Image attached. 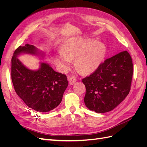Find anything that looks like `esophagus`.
<instances>
[{"instance_id": "obj_1", "label": "esophagus", "mask_w": 147, "mask_h": 147, "mask_svg": "<svg viewBox=\"0 0 147 147\" xmlns=\"http://www.w3.org/2000/svg\"><path fill=\"white\" fill-rule=\"evenodd\" d=\"M69 79V82L70 84H73L76 82V78H75L74 76H71L70 77L68 78Z\"/></svg>"}]
</instances>
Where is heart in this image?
Returning <instances> with one entry per match:
<instances>
[{
  "label": "heart",
  "mask_w": 147,
  "mask_h": 147,
  "mask_svg": "<svg viewBox=\"0 0 147 147\" xmlns=\"http://www.w3.org/2000/svg\"><path fill=\"white\" fill-rule=\"evenodd\" d=\"M104 44L92 39L73 38L64 44L63 51H59L57 59L64 70L72 65V59L75 58V64L84 74L94 71L101 64L105 56Z\"/></svg>",
  "instance_id": "obj_1"
}]
</instances>
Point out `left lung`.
<instances>
[{"label": "left lung", "instance_id": "8db88e82", "mask_svg": "<svg viewBox=\"0 0 147 147\" xmlns=\"http://www.w3.org/2000/svg\"><path fill=\"white\" fill-rule=\"evenodd\" d=\"M132 74V61L127 51L105 60L94 72L82 79L86 87V106L96 113L114 109L129 92Z\"/></svg>", "mask_w": 147, "mask_h": 147}]
</instances>
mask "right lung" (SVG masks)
I'll return each instance as SVG.
<instances>
[{"mask_svg": "<svg viewBox=\"0 0 147 147\" xmlns=\"http://www.w3.org/2000/svg\"><path fill=\"white\" fill-rule=\"evenodd\" d=\"M21 53L42 55L32 45L20 46L11 58V77L15 90L29 108L47 112L58 106L68 86L66 75L57 72L42 63L37 70L28 69L18 59Z\"/></svg>", "mask_w": 147, "mask_h": 147, "instance_id": "add662e5", "label": "right lung"}]
</instances>
